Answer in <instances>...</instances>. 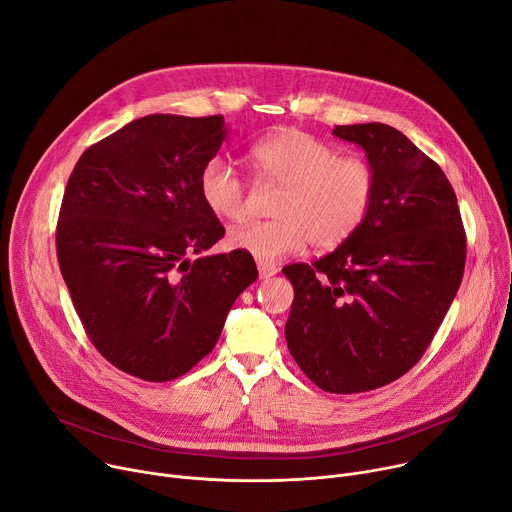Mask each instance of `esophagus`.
I'll list each match as a JSON object with an SVG mask.
<instances>
[{
	"instance_id": "obj_1",
	"label": "esophagus",
	"mask_w": 512,
	"mask_h": 512,
	"mask_svg": "<svg viewBox=\"0 0 512 512\" xmlns=\"http://www.w3.org/2000/svg\"><path fill=\"white\" fill-rule=\"evenodd\" d=\"M279 272V268L274 266V264H266V262H258V274H260V279H270V277H274V274Z\"/></svg>"
}]
</instances>
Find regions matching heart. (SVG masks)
Instances as JSON below:
<instances>
[{
  "instance_id": "heart-1",
  "label": "heart",
  "mask_w": 512,
  "mask_h": 512,
  "mask_svg": "<svg viewBox=\"0 0 512 512\" xmlns=\"http://www.w3.org/2000/svg\"><path fill=\"white\" fill-rule=\"evenodd\" d=\"M250 162L264 180L283 188L270 221L233 229L227 244L258 262H277L301 252L309 242L334 250L363 225L375 196V174L357 155L340 151L311 133L283 129L250 149ZM199 194L207 211L229 223L246 217V184L221 155L199 172Z\"/></svg>"
}]
</instances>
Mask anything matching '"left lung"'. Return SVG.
Listing matches in <instances>:
<instances>
[{
  "label": "left lung",
  "instance_id": "1",
  "mask_svg": "<svg viewBox=\"0 0 512 512\" xmlns=\"http://www.w3.org/2000/svg\"><path fill=\"white\" fill-rule=\"evenodd\" d=\"M375 174L367 219L328 256L285 266L295 289L285 338L330 393L377 389L410 371L461 285L465 233L445 172L383 123L342 125Z\"/></svg>",
  "mask_w": 512,
  "mask_h": 512
}]
</instances>
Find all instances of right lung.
<instances>
[{
	"label": "right lung",
	"instance_id": "right-lung-1",
	"mask_svg": "<svg viewBox=\"0 0 512 512\" xmlns=\"http://www.w3.org/2000/svg\"><path fill=\"white\" fill-rule=\"evenodd\" d=\"M225 137L221 114H149L88 147L67 180L63 281L100 355L133 377L188 373L258 277L242 250L188 258L225 233L199 194V172Z\"/></svg>",
	"mask_w": 512,
	"mask_h": 512
}]
</instances>
